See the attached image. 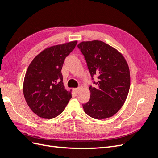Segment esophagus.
<instances>
[{"instance_id": "esophagus-1", "label": "esophagus", "mask_w": 158, "mask_h": 158, "mask_svg": "<svg viewBox=\"0 0 158 158\" xmlns=\"http://www.w3.org/2000/svg\"><path fill=\"white\" fill-rule=\"evenodd\" d=\"M73 90H74V92L76 94H78V93L80 92V88H74Z\"/></svg>"}]
</instances>
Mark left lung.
Wrapping results in <instances>:
<instances>
[{
  "instance_id": "1",
  "label": "left lung",
  "mask_w": 158,
  "mask_h": 158,
  "mask_svg": "<svg viewBox=\"0 0 158 158\" xmlns=\"http://www.w3.org/2000/svg\"><path fill=\"white\" fill-rule=\"evenodd\" d=\"M95 87L89 86L90 99L82 105L85 113L95 119L113 116L121 108L130 89V71L123 55L102 41H82L78 45Z\"/></svg>"
}]
</instances>
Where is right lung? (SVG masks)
Returning <instances> with one entry per match:
<instances>
[{"label":"right lung","instance_id":"1","mask_svg":"<svg viewBox=\"0 0 158 158\" xmlns=\"http://www.w3.org/2000/svg\"><path fill=\"white\" fill-rule=\"evenodd\" d=\"M77 41L48 47L28 66L23 92L31 111L44 118H52L63 112L72 98L64 89L61 69L64 59L74 50Z\"/></svg>","mask_w":158,"mask_h":158}]
</instances>
